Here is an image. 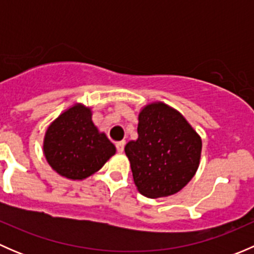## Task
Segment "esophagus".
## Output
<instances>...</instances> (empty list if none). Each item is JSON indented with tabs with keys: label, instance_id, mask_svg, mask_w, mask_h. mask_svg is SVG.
Returning a JSON list of instances; mask_svg holds the SVG:
<instances>
[{
	"label": "esophagus",
	"instance_id": "34e87169",
	"mask_svg": "<svg viewBox=\"0 0 254 254\" xmlns=\"http://www.w3.org/2000/svg\"><path fill=\"white\" fill-rule=\"evenodd\" d=\"M124 146H125V141H119V142H117V150H118V152L122 153L123 151H124Z\"/></svg>",
	"mask_w": 254,
	"mask_h": 254
}]
</instances>
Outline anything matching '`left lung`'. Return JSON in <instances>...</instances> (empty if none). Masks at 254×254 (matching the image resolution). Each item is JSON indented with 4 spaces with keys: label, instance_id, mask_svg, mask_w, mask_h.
I'll return each mask as SVG.
<instances>
[{
    "label": "left lung",
    "instance_id": "1",
    "mask_svg": "<svg viewBox=\"0 0 254 254\" xmlns=\"http://www.w3.org/2000/svg\"><path fill=\"white\" fill-rule=\"evenodd\" d=\"M137 119V139L125 146L137 190L151 199L178 193L198 171L200 135L163 102L146 104Z\"/></svg>",
    "mask_w": 254,
    "mask_h": 254
}]
</instances>
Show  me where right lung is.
I'll use <instances>...</instances> for the list:
<instances>
[{
  "label": "right lung",
  "mask_w": 254,
  "mask_h": 254,
  "mask_svg": "<svg viewBox=\"0 0 254 254\" xmlns=\"http://www.w3.org/2000/svg\"><path fill=\"white\" fill-rule=\"evenodd\" d=\"M43 152L56 173L82 181L98 172L117 148L94 125L91 107L75 103L49 124Z\"/></svg>",
  "instance_id": "add662e5"
}]
</instances>
